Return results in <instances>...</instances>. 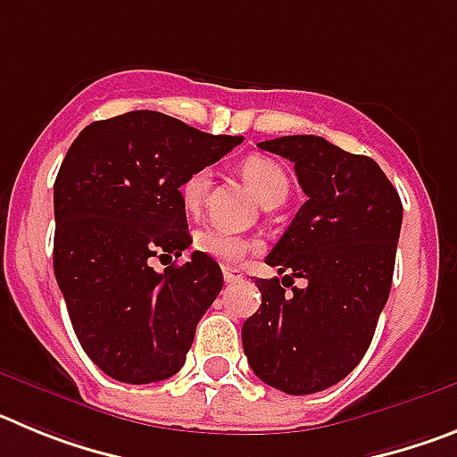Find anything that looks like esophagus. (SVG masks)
Returning a JSON list of instances; mask_svg holds the SVG:
<instances>
[{"label":"esophagus","mask_w":457,"mask_h":457,"mask_svg":"<svg viewBox=\"0 0 457 457\" xmlns=\"http://www.w3.org/2000/svg\"><path fill=\"white\" fill-rule=\"evenodd\" d=\"M224 281L226 284H236V281H240L242 278V272L240 270H236V268H228V265H224Z\"/></svg>","instance_id":"34e87169"}]
</instances>
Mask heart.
<instances>
[{
	"label": "heart",
	"instance_id": "heart-1",
	"mask_svg": "<svg viewBox=\"0 0 457 457\" xmlns=\"http://www.w3.org/2000/svg\"><path fill=\"white\" fill-rule=\"evenodd\" d=\"M242 176L256 194L263 205L281 204L288 194V176L274 160L263 155H252L242 162ZM210 187V169H196L180 185V199L187 212H196L204 204L205 194ZM194 247L196 252L205 253L210 258H217L221 263H237L256 249V240L242 237L237 233L226 231L221 226H205L194 236Z\"/></svg>",
	"mask_w": 457,
	"mask_h": 457
}]
</instances>
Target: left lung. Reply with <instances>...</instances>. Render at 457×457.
Segmentation results:
<instances>
[{
	"label": "left lung",
	"mask_w": 457,
	"mask_h": 457,
	"mask_svg": "<svg viewBox=\"0 0 457 457\" xmlns=\"http://www.w3.org/2000/svg\"><path fill=\"white\" fill-rule=\"evenodd\" d=\"M258 148L295 164L306 201L265 258L286 277L256 278L263 304L242 325V348L265 385L316 394L341 382L373 341L403 204L375 160L322 137H278ZM295 278L305 284L293 287Z\"/></svg>",
	"instance_id": "1"
}]
</instances>
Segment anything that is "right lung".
Wrapping results in <instances>:
<instances>
[{
  "instance_id": "1",
  "label": "right lung",
  "mask_w": 457,
  "mask_h": 457,
  "mask_svg": "<svg viewBox=\"0 0 457 457\" xmlns=\"http://www.w3.org/2000/svg\"><path fill=\"white\" fill-rule=\"evenodd\" d=\"M242 137L208 135L160 112L87 125L54 180V277L93 364L128 385L179 373L201 316L224 286L201 252L151 268L192 245L180 185Z\"/></svg>"
}]
</instances>
